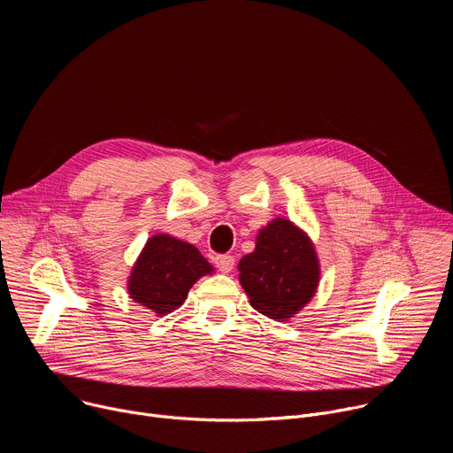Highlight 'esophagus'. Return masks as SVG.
Returning <instances> with one entry per match:
<instances>
[{"label":"esophagus","mask_w":453,"mask_h":453,"mask_svg":"<svg viewBox=\"0 0 453 453\" xmlns=\"http://www.w3.org/2000/svg\"><path fill=\"white\" fill-rule=\"evenodd\" d=\"M215 264L220 273H231L234 267V257L231 254H219L215 257Z\"/></svg>","instance_id":"obj_1"}]
</instances>
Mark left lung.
<instances>
[{
  "label": "left lung",
  "mask_w": 453,
  "mask_h": 453,
  "mask_svg": "<svg viewBox=\"0 0 453 453\" xmlns=\"http://www.w3.org/2000/svg\"><path fill=\"white\" fill-rule=\"evenodd\" d=\"M238 271L250 306L274 320L301 311L320 278L311 240L287 219H274L260 229L254 250L242 257Z\"/></svg>",
  "instance_id": "1"
}]
</instances>
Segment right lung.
I'll return each mask as SVG.
<instances>
[{
    "label": "right lung",
    "mask_w": 453,
    "mask_h": 453,
    "mask_svg": "<svg viewBox=\"0 0 453 453\" xmlns=\"http://www.w3.org/2000/svg\"><path fill=\"white\" fill-rule=\"evenodd\" d=\"M211 273L213 265L196 245L161 233L147 240L127 288L131 299L166 315L184 303L197 280Z\"/></svg>",
    "instance_id": "right-lung-1"
}]
</instances>
